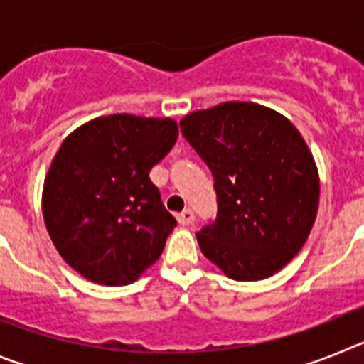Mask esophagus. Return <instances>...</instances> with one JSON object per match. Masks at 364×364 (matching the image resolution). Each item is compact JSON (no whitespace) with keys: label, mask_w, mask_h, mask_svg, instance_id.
Listing matches in <instances>:
<instances>
[{"label":"esophagus","mask_w":364,"mask_h":364,"mask_svg":"<svg viewBox=\"0 0 364 364\" xmlns=\"http://www.w3.org/2000/svg\"><path fill=\"white\" fill-rule=\"evenodd\" d=\"M176 218H178V222L182 226H189V224H193V220H195V213H193L191 210H184L176 215Z\"/></svg>","instance_id":"34e87169"}]
</instances>
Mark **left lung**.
Returning <instances> with one entry per match:
<instances>
[{
    "label": "left lung",
    "mask_w": 364,
    "mask_h": 364,
    "mask_svg": "<svg viewBox=\"0 0 364 364\" xmlns=\"http://www.w3.org/2000/svg\"><path fill=\"white\" fill-rule=\"evenodd\" d=\"M180 131L217 191V218L197 233L202 253L235 281L272 277L301 252L319 208V173L304 138L252 102L191 112Z\"/></svg>",
    "instance_id": "left-lung-1"
}]
</instances>
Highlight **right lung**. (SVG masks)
<instances>
[{
	"label": "right lung",
	"instance_id": "obj_1",
	"mask_svg": "<svg viewBox=\"0 0 364 364\" xmlns=\"http://www.w3.org/2000/svg\"><path fill=\"white\" fill-rule=\"evenodd\" d=\"M171 118L111 114L69 134L45 176L41 210L67 264L125 286L159 260L176 220L149 171L175 146Z\"/></svg>",
	"mask_w": 364,
	"mask_h": 364
}]
</instances>
